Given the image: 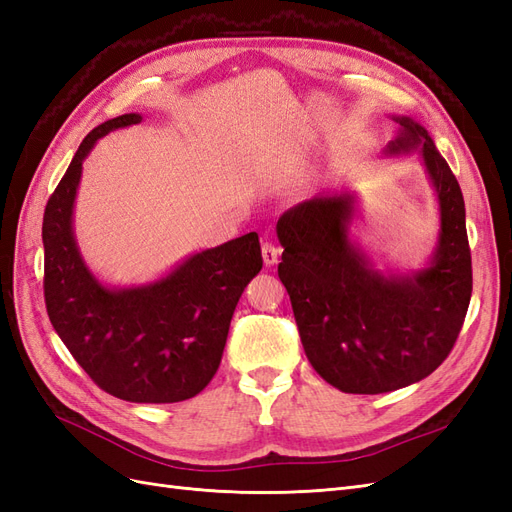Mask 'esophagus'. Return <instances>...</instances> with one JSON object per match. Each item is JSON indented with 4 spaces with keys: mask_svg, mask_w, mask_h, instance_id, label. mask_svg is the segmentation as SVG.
<instances>
[{
    "mask_svg": "<svg viewBox=\"0 0 512 512\" xmlns=\"http://www.w3.org/2000/svg\"><path fill=\"white\" fill-rule=\"evenodd\" d=\"M280 247H277L275 243H271V241H265L262 243V260H265V265L267 267H273L275 262H277V258H280Z\"/></svg>",
    "mask_w": 512,
    "mask_h": 512,
    "instance_id": "obj_1",
    "label": "esophagus"
}]
</instances>
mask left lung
I'll use <instances>...</instances> for the list:
<instances>
[{
    "label": "left lung",
    "mask_w": 512,
    "mask_h": 512,
    "mask_svg": "<svg viewBox=\"0 0 512 512\" xmlns=\"http://www.w3.org/2000/svg\"><path fill=\"white\" fill-rule=\"evenodd\" d=\"M397 136L386 156H421L438 198V243L427 267L380 271L350 237L356 196L322 194L277 222L284 254L277 267L290 294L309 363L335 389L378 395L427 378L453 350L472 297L466 205L429 132L391 115Z\"/></svg>",
    "instance_id": "1"
}]
</instances>
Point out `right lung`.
<instances>
[{"label": "right lung", "instance_id": "1", "mask_svg": "<svg viewBox=\"0 0 512 512\" xmlns=\"http://www.w3.org/2000/svg\"><path fill=\"white\" fill-rule=\"evenodd\" d=\"M128 113L91 130L49 198L42 220L44 301L53 329L102 391L134 404H175L215 376L241 292L262 269L256 232L196 252L156 282L106 286L91 273L72 215L83 162Z\"/></svg>", "mask_w": 512, "mask_h": 512}]
</instances>
